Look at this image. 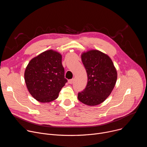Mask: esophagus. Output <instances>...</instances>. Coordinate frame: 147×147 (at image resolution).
<instances>
[{"label": "esophagus", "instance_id": "obj_1", "mask_svg": "<svg viewBox=\"0 0 147 147\" xmlns=\"http://www.w3.org/2000/svg\"><path fill=\"white\" fill-rule=\"evenodd\" d=\"M74 78L70 79V80H68V82H69V84H73V83L74 82Z\"/></svg>", "mask_w": 147, "mask_h": 147}]
</instances>
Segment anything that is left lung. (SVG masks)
I'll list each match as a JSON object with an SVG mask.
<instances>
[{"label":"left lung","mask_w":147,"mask_h":147,"mask_svg":"<svg viewBox=\"0 0 147 147\" xmlns=\"http://www.w3.org/2000/svg\"><path fill=\"white\" fill-rule=\"evenodd\" d=\"M82 62L88 77L86 88L78 94V99L89 106H96L111 94L117 80V71L110 57L98 50L81 54Z\"/></svg>","instance_id":"obj_1"}]
</instances>
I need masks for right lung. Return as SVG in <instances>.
I'll return each mask as SVG.
<instances>
[{"label":"right lung","mask_w":147,"mask_h":147,"mask_svg":"<svg viewBox=\"0 0 147 147\" xmlns=\"http://www.w3.org/2000/svg\"><path fill=\"white\" fill-rule=\"evenodd\" d=\"M61 58L59 52L48 50L29 62L24 79L29 92L36 100L47 103L55 100L67 82Z\"/></svg>","instance_id":"right-lung-1"}]
</instances>
